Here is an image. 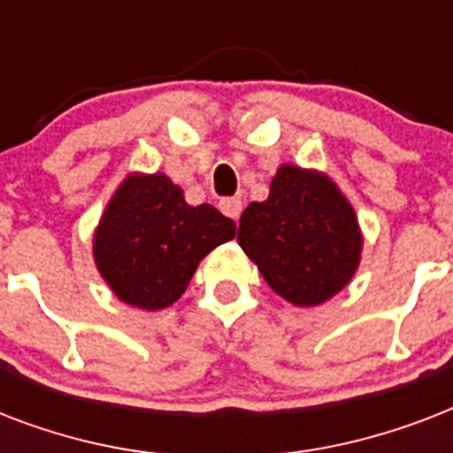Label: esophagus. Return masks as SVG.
<instances>
[{
  "instance_id": "1",
  "label": "esophagus",
  "mask_w": 453,
  "mask_h": 453,
  "mask_svg": "<svg viewBox=\"0 0 453 453\" xmlns=\"http://www.w3.org/2000/svg\"><path fill=\"white\" fill-rule=\"evenodd\" d=\"M220 211L226 213V216H230L233 220L240 219V213H242V199L240 197H226V199H220Z\"/></svg>"
}]
</instances>
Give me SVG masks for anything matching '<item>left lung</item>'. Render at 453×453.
I'll return each instance as SVG.
<instances>
[{"mask_svg": "<svg viewBox=\"0 0 453 453\" xmlns=\"http://www.w3.org/2000/svg\"><path fill=\"white\" fill-rule=\"evenodd\" d=\"M237 242L284 301L310 308L329 301L359 265L362 233L345 195L319 171L282 164L265 202H251Z\"/></svg>", "mask_w": 453, "mask_h": 453, "instance_id": "left-lung-1", "label": "left lung"}]
</instances>
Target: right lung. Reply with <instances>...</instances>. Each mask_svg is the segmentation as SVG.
Here are the masks:
<instances>
[{"instance_id":"right-lung-1","label":"right lung","mask_w":453,"mask_h":453,"mask_svg":"<svg viewBox=\"0 0 453 453\" xmlns=\"http://www.w3.org/2000/svg\"><path fill=\"white\" fill-rule=\"evenodd\" d=\"M234 230L211 204H188L169 176L131 173L96 227L94 261L119 301L162 310L183 296L199 261Z\"/></svg>"}]
</instances>
